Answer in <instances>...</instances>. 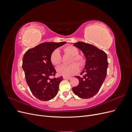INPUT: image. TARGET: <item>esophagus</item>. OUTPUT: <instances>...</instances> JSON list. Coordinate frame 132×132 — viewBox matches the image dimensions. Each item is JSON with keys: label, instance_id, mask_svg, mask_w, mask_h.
Segmentation results:
<instances>
[{"label": "esophagus", "instance_id": "34e87169", "mask_svg": "<svg viewBox=\"0 0 132 132\" xmlns=\"http://www.w3.org/2000/svg\"><path fill=\"white\" fill-rule=\"evenodd\" d=\"M64 79H70L71 77H63Z\"/></svg>", "mask_w": 132, "mask_h": 132}]
</instances>
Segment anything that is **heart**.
I'll use <instances>...</instances> for the list:
<instances>
[{
    "label": "heart",
    "mask_w": 132,
    "mask_h": 132,
    "mask_svg": "<svg viewBox=\"0 0 132 132\" xmlns=\"http://www.w3.org/2000/svg\"><path fill=\"white\" fill-rule=\"evenodd\" d=\"M65 53L73 56L71 63L75 62L78 64L82 67L84 64V59L79 54L78 48L73 46H68L63 48ZM51 62L54 65H58L62 62V57L60 51L58 50H55L52 52L50 56ZM57 73L59 75L64 77H70L77 73L79 71V66L76 63H73L70 65H62L59 67L57 69Z\"/></svg>",
    "instance_id": "obj_1"
}]
</instances>
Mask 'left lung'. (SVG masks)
<instances>
[{"mask_svg": "<svg viewBox=\"0 0 132 132\" xmlns=\"http://www.w3.org/2000/svg\"><path fill=\"white\" fill-rule=\"evenodd\" d=\"M73 45L80 50L86 58L81 77L76 76L79 85L72 88L73 93L81 98L93 97L100 89L107 75V55L104 51L89 43L78 42Z\"/></svg>", "mask_w": 132, "mask_h": 132, "instance_id": "8db88e82", "label": "left lung"}]
</instances>
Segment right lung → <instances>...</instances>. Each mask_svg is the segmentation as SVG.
Returning <instances> with one entry per match:
<instances>
[{"mask_svg":"<svg viewBox=\"0 0 132 132\" xmlns=\"http://www.w3.org/2000/svg\"><path fill=\"white\" fill-rule=\"evenodd\" d=\"M66 42H45L27 50L22 59V69L32 94L41 101H48L57 95L63 77H54L56 71L50 56L52 52Z\"/></svg>","mask_w":132,"mask_h":132,"instance_id":"add662e5","label":"right lung"}]
</instances>
